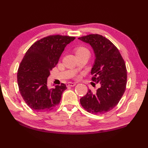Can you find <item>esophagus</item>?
<instances>
[{
	"label": "esophagus",
	"instance_id": "1",
	"mask_svg": "<svg viewBox=\"0 0 148 148\" xmlns=\"http://www.w3.org/2000/svg\"><path fill=\"white\" fill-rule=\"evenodd\" d=\"M76 84H77V83H75V82H68L67 84V86H68V87H73Z\"/></svg>",
	"mask_w": 148,
	"mask_h": 148
}]
</instances>
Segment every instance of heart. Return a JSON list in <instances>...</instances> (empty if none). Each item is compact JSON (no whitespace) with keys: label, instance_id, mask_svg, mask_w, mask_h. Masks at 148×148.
<instances>
[{"label":"heart","instance_id":"1","mask_svg":"<svg viewBox=\"0 0 148 148\" xmlns=\"http://www.w3.org/2000/svg\"><path fill=\"white\" fill-rule=\"evenodd\" d=\"M85 51H88L86 48L83 47H78L77 49H76V54H78V53H80V52H85Z\"/></svg>","mask_w":148,"mask_h":148}]
</instances>
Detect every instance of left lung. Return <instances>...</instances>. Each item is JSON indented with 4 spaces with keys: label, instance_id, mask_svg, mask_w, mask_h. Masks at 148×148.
Instances as JSON below:
<instances>
[{
    "label": "left lung",
    "instance_id": "8db88e82",
    "mask_svg": "<svg viewBox=\"0 0 148 148\" xmlns=\"http://www.w3.org/2000/svg\"><path fill=\"white\" fill-rule=\"evenodd\" d=\"M78 39L93 49L95 60L90 71L92 80L100 85L96 92L88 89L80 99V104L89 113H107L116 106L125 90V63L119 49L103 36L90 34Z\"/></svg>",
    "mask_w": 148,
    "mask_h": 148
}]
</instances>
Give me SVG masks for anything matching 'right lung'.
<instances>
[{"mask_svg":"<svg viewBox=\"0 0 148 148\" xmlns=\"http://www.w3.org/2000/svg\"><path fill=\"white\" fill-rule=\"evenodd\" d=\"M75 38L50 35L35 42L26 52L18 68L17 80L21 96L32 110L47 111L60 104L66 86L61 84L49 88L47 78L66 46Z\"/></svg>","mask_w":148,"mask_h":148,"instance_id":"right-lung-1","label":"right lung"}]
</instances>
